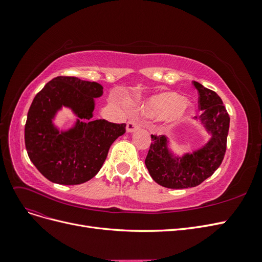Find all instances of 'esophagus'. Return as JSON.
<instances>
[{
    "label": "esophagus",
    "instance_id": "1",
    "mask_svg": "<svg viewBox=\"0 0 262 262\" xmlns=\"http://www.w3.org/2000/svg\"><path fill=\"white\" fill-rule=\"evenodd\" d=\"M137 129H139V122L136 120V119H131V120H129L128 123H126V131L133 132Z\"/></svg>",
    "mask_w": 262,
    "mask_h": 262
}]
</instances>
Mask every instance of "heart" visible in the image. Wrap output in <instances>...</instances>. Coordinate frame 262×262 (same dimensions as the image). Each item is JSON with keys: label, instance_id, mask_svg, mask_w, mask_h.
Returning a JSON list of instances; mask_svg holds the SVG:
<instances>
[{"label": "heart", "instance_id": "obj_1", "mask_svg": "<svg viewBox=\"0 0 262 262\" xmlns=\"http://www.w3.org/2000/svg\"><path fill=\"white\" fill-rule=\"evenodd\" d=\"M148 117L165 116L169 123L176 124L185 120L189 114V106L176 93H162L146 101L142 108Z\"/></svg>", "mask_w": 262, "mask_h": 262}]
</instances>
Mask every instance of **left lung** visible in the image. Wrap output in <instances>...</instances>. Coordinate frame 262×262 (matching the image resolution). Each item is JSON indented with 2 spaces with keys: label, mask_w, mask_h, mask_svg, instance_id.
<instances>
[{
  "label": "left lung",
  "mask_w": 262,
  "mask_h": 262,
  "mask_svg": "<svg viewBox=\"0 0 262 262\" xmlns=\"http://www.w3.org/2000/svg\"><path fill=\"white\" fill-rule=\"evenodd\" d=\"M193 85L199 93V119L211 139L202 148L177 157L169 150L167 138L150 136L152 143L145 165L153 180L165 188L185 189L200 185L220 167L226 152L229 116L223 101L215 92L200 83L193 82Z\"/></svg>",
  "instance_id": "8db88e82"
}]
</instances>
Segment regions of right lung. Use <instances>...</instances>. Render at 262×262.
I'll list each match as a JSON object with an SVG mask.
<instances>
[{"instance_id":"1","label":"right lung","mask_w":262,"mask_h":262,"mask_svg":"<svg viewBox=\"0 0 262 262\" xmlns=\"http://www.w3.org/2000/svg\"><path fill=\"white\" fill-rule=\"evenodd\" d=\"M102 86L74 76H58L45 85L28 110L25 145L30 161L54 184L80 185L100 170L114 142L125 132V123L93 120L94 98ZM68 106L80 118L72 129L60 133L52 123L58 110Z\"/></svg>"}]
</instances>
